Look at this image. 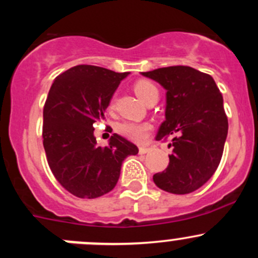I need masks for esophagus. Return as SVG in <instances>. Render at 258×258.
<instances>
[{
  "label": "esophagus",
  "instance_id": "obj_1",
  "mask_svg": "<svg viewBox=\"0 0 258 258\" xmlns=\"http://www.w3.org/2000/svg\"><path fill=\"white\" fill-rule=\"evenodd\" d=\"M148 150H150V148H148L147 146H140V147H139V152L141 153V155H144V153H147Z\"/></svg>",
  "mask_w": 258,
  "mask_h": 258
}]
</instances>
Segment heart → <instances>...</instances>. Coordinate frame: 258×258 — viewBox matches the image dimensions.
Segmentation results:
<instances>
[{"label": "heart", "instance_id": "heart-1", "mask_svg": "<svg viewBox=\"0 0 258 258\" xmlns=\"http://www.w3.org/2000/svg\"><path fill=\"white\" fill-rule=\"evenodd\" d=\"M135 92L139 96L141 101H146L155 93H158L157 87L153 83L148 82V81H139L135 85ZM112 107V105H111ZM151 124L147 122H131V121H124L117 126V131L122 135V136L127 137L131 141L135 142H142L145 141L148 137L151 131Z\"/></svg>", "mask_w": 258, "mask_h": 258}]
</instances>
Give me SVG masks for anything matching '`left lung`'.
Masks as SVG:
<instances>
[{
  "instance_id": "left-lung-1",
  "label": "left lung",
  "mask_w": 258,
  "mask_h": 258,
  "mask_svg": "<svg viewBox=\"0 0 258 258\" xmlns=\"http://www.w3.org/2000/svg\"><path fill=\"white\" fill-rule=\"evenodd\" d=\"M166 90V119L156 140L171 139L170 163L153 175L161 189L175 195L196 191L220 165L228 132L223 98L210 75L188 66L142 72Z\"/></svg>"
}]
</instances>
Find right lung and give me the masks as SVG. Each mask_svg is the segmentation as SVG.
Returning <instances> with one entry per match:
<instances>
[{
  "label": "right lung",
  "mask_w": 258,
  "mask_h": 258,
  "mask_svg": "<svg viewBox=\"0 0 258 258\" xmlns=\"http://www.w3.org/2000/svg\"><path fill=\"white\" fill-rule=\"evenodd\" d=\"M130 72L80 64L54 79L43 107V147L57 181L80 199L112 191L121 166L139 148L113 134L108 146L97 145L93 124L105 118L114 91Z\"/></svg>",
  "instance_id": "obj_1"
}]
</instances>
